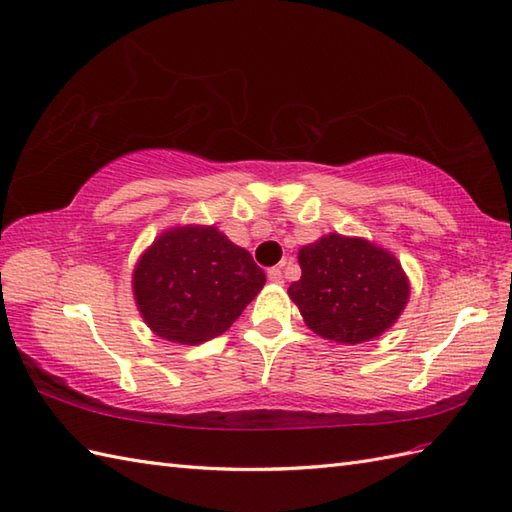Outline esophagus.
I'll list each match as a JSON object with an SVG mask.
<instances>
[{
    "instance_id": "obj_1",
    "label": "esophagus",
    "mask_w": 512,
    "mask_h": 512,
    "mask_svg": "<svg viewBox=\"0 0 512 512\" xmlns=\"http://www.w3.org/2000/svg\"><path fill=\"white\" fill-rule=\"evenodd\" d=\"M268 281H270V283H277V285L283 283V272H281L279 266L268 268Z\"/></svg>"
}]
</instances>
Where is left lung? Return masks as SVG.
Returning <instances> with one entry per match:
<instances>
[{"mask_svg": "<svg viewBox=\"0 0 512 512\" xmlns=\"http://www.w3.org/2000/svg\"><path fill=\"white\" fill-rule=\"evenodd\" d=\"M303 274L290 298L313 333L335 344H363L383 335L409 300L400 261L363 238L329 233L298 251Z\"/></svg>", "mask_w": 512, "mask_h": 512, "instance_id": "1", "label": "left lung"}]
</instances>
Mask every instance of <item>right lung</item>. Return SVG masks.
I'll return each instance as SVG.
<instances>
[{
	"instance_id": "add662e5",
	"label": "right lung",
	"mask_w": 512,
	"mask_h": 512,
	"mask_svg": "<svg viewBox=\"0 0 512 512\" xmlns=\"http://www.w3.org/2000/svg\"><path fill=\"white\" fill-rule=\"evenodd\" d=\"M131 283L140 316L157 337L196 346L240 318L266 274L216 227L186 225L164 231L142 253Z\"/></svg>"
}]
</instances>
